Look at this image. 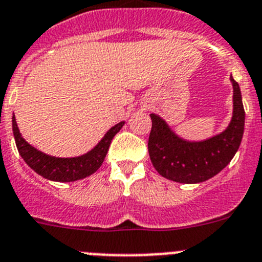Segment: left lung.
I'll use <instances>...</instances> for the list:
<instances>
[{
	"label": "left lung",
	"mask_w": 262,
	"mask_h": 262,
	"mask_svg": "<svg viewBox=\"0 0 262 262\" xmlns=\"http://www.w3.org/2000/svg\"><path fill=\"white\" fill-rule=\"evenodd\" d=\"M232 82V118L222 133L203 140H187L170 128L166 120L149 114L152 129L148 152L155 169L163 177L180 184H200L223 170L233 159L244 134L245 113L239 84Z\"/></svg>",
	"instance_id": "obj_1"
}]
</instances>
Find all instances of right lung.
Returning a JSON list of instances; mask_svg holds the SVG:
<instances>
[{
	"label": "right lung",
	"mask_w": 262,
	"mask_h": 262,
	"mask_svg": "<svg viewBox=\"0 0 262 262\" xmlns=\"http://www.w3.org/2000/svg\"><path fill=\"white\" fill-rule=\"evenodd\" d=\"M11 123H13V134L18 152L20 157L25 160V163L34 172L50 181L72 182L89 177L96 170H98L107 155L111 140L123 127L124 122H119L111 127L105 134V136L97 143L96 147L92 148L89 152L76 157H56L39 151L35 147L29 144L20 135L14 114L11 118Z\"/></svg>",
	"instance_id": "1"
}]
</instances>
